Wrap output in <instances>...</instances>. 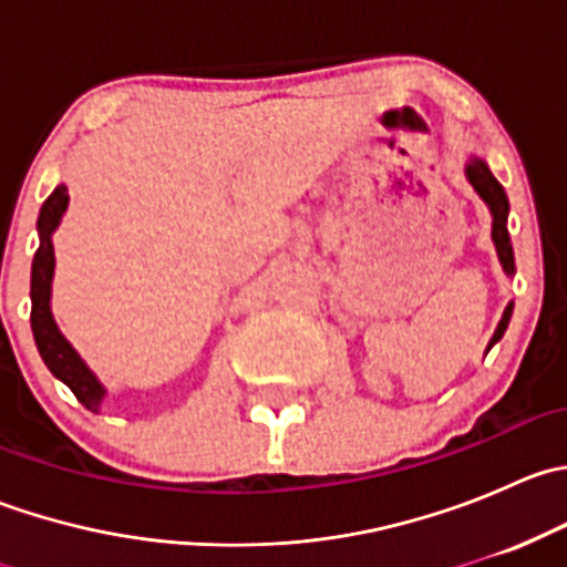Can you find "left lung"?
I'll use <instances>...</instances> for the list:
<instances>
[{
	"label": "left lung",
	"instance_id": "obj_1",
	"mask_svg": "<svg viewBox=\"0 0 567 567\" xmlns=\"http://www.w3.org/2000/svg\"><path fill=\"white\" fill-rule=\"evenodd\" d=\"M466 177H468V183L474 186V192H477L480 197H483V203L491 208V216H494L491 238H494V247H496V255H499L502 268H505L507 277H513V274H516V260H513V244H511V233H507V210H511V203H507L505 188H502V183L496 181L494 175H491L488 164H485L483 158H477V156L468 158ZM511 316H513V305H507L505 316H502L499 326H496V331H494V337H491L488 348H494V342L502 340L507 323H511Z\"/></svg>",
	"mask_w": 567,
	"mask_h": 567
}]
</instances>
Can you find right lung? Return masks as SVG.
Instances as JSON below:
<instances>
[{"mask_svg":"<svg viewBox=\"0 0 567 567\" xmlns=\"http://www.w3.org/2000/svg\"><path fill=\"white\" fill-rule=\"evenodd\" d=\"M68 208V188L56 186L49 194V199L43 203L38 216V236L40 247L35 251V260H32V334H35V346L43 357L45 368L54 373V379H60L73 394H76L79 403L90 411L101 409V400H104L106 390L101 386V381L90 373L87 364L82 362L76 351H73L71 342L62 337V331L56 329L54 316H51V277H54V247H51V233L60 225L62 214Z\"/></svg>","mask_w":567,"mask_h":567,"instance_id":"right-lung-1","label":"right lung"}]
</instances>
